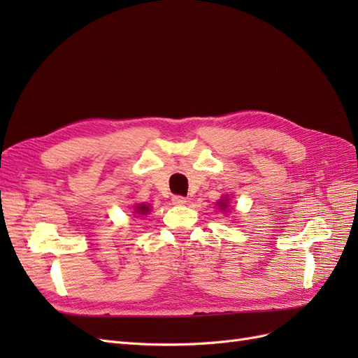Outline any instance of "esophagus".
Returning a JSON list of instances; mask_svg holds the SVG:
<instances>
[{
	"mask_svg": "<svg viewBox=\"0 0 358 358\" xmlns=\"http://www.w3.org/2000/svg\"><path fill=\"white\" fill-rule=\"evenodd\" d=\"M171 201H173V204H176V206H182V204H187V199H185V197H183V196H173Z\"/></svg>",
	"mask_w": 358,
	"mask_h": 358,
	"instance_id": "obj_1",
	"label": "esophagus"
}]
</instances>
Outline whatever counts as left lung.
Wrapping results in <instances>:
<instances>
[{
    "label": "left lung",
    "mask_w": 358,
    "mask_h": 358,
    "mask_svg": "<svg viewBox=\"0 0 358 358\" xmlns=\"http://www.w3.org/2000/svg\"><path fill=\"white\" fill-rule=\"evenodd\" d=\"M225 201H229V200H225ZM225 201L222 200V201L220 203V206H221V209H225V208H227V204H225Z\"/></svg>",
    "instance_id": "obj_1"
}]
</instances>
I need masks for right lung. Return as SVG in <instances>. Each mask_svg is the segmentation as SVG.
Instances as JSON below:
<instances>
[{
    "mask_svg": "<svg viewBox=\"0 0 358 358\" xmlns=\"http://www.w3.org/2000/svg\"><path fill=\"white\" fill-rule=\"evenodd\" d=\"M148 210H149V208H148V206H145V204L137 206V213H146Z\"/></svg>",
    "mask_w": 358,
    "mask_h": 358,
    "instance_id": "right-lung-1",
    "label": "right lung"
}]
</instances>
